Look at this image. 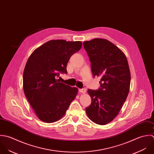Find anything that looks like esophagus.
<instances>
[{"label":"esophagus","instance_id":"1","mask_svg":"<svg viewBox=\"0 0 154 154\" xmlns=\"http://www.w3.org/2000/svg\"><path fill=\"white\" fill-rule=\"evenodd\" d=\"M80 92L82 93H85L86 92V88H83V89H79Z\"/></svg>","mask_w":154,"mask_h":154}]
</instances>
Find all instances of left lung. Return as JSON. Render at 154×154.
<instances>
[{
	"instance_id": "left-lung-1",
	"label": "left lung",
	"mask_w": 154,
	"mask_h": 154,
	"mask_svg": "<svg viewBox=\"0 0 154 154\" xmlns=\"http://www.w3.org/2000/svg\"><path fill=\"white\" fill-rule=\"evenodd\" d=\"M93 77H100V87L88 89L92 99L86 112L93 122L105 125L119 114L128 96L130 72L125 55L111 42L94 38L83 42Z\"/></svg>"
}]
</instances>
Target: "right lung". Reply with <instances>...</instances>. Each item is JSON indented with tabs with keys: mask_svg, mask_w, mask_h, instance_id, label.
Listing matches in <instances>:
<instances>
[{
	"mask_svg": "<svg viewBox=\"0 0 154 154\" xmlns=\"http://www.w3.org/2000/svg\"><path fill=\"white\" fill-rule=\"evenodd\" d=\"M80 41L50 40L37 48L29 57L23 73L24 94L38 118L54 123L65 115L78 93L57 80L60 74H66L71 57L80 51Z\"/></svg>",
	"mask_w": 154,
	"mask_h": 154,
	"instance_id": "right-lung-1",
	"label": "right lung"
}]
</instances>
